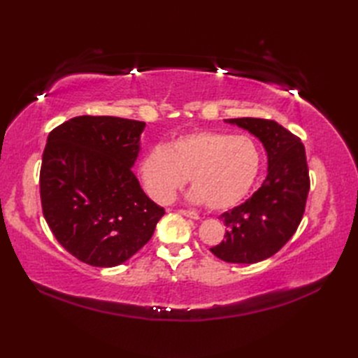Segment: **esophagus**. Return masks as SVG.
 I'll list each match as a JSON object with an SVG mask.
<instances>
[{"instance_id": "obj_1", "label": "esophagus", "mask_w": 358, "mask_h": 358, "mask_svg": "<svg viewBox=\"0 0 358 358\" xmlns=\"http://www.w3.org/2000/svg\"><path fill=\"white\" fill-rule=\"evenodd\" d=\"M179 213H182V215H185V216H188V218H192V220H199V215H197L196 212H192V210H185V209H179Z\"/></svg>"}]
</instances>
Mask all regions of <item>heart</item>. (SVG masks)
Wrapping results in <instances>:
<instances>
[{
  "label": "heart",
  "instance_id": "b5f03b06",
  "mask_svg": "<svg viewBox=\"0 0 358 358\" xmlns=\"http://www.w3.org/2000/svg\"><path fill=\"white\" fill-rule=\"evenodd\" d=\"M258 169L259 152L251 137L197 129L150 148L138 170L149 197L158 203H170L189 178L191 200L227 210L245 199Z\"/></svg>",
  "mask_w": 358,
  "mask_h": 358
}]
</instances>
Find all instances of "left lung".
Here are the masks:
<instances>
[{
	"mask_svg": "<svg viewBox=\"0 0 358 358\" xmlns=\"http://www.w3.org/2000/svg\"><path fill=\"white\" fill-rule=\"evenodd\" d=\"M225 122L254 134L266 149L268 166L252 197L220 216L227 231L210 252L227 263L252 264L275 255L303 218L310 187L305 146L270 119L236 117Z\"/></svg>",
	"mask_w": 358,
	"mask_h": 358,
	"instance_id": "obj_1",
	"label": "left lung"
}]
</instances>
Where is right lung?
<instances>
[{"mask_svg":"<svg viewBox=\"0 0 358 358\" xmlns=\"http://www.w3.org/2000/svg\"><path fill=\"white\" fill-rule=\"evenodd\" d=\"M145 125L85 115L48 136L40 170L43 215L57 241L86 264H122L149 242L166 213L131 171Z\"/></svg>","mask_w":358,"mask_h":358,"instance_id":"1","label":"right lung"}]
</instances>
